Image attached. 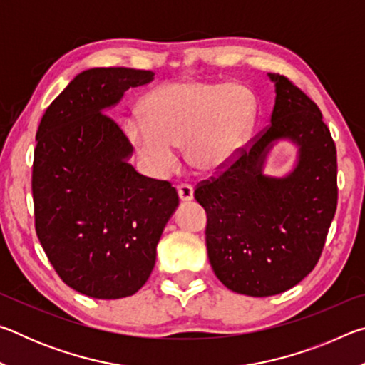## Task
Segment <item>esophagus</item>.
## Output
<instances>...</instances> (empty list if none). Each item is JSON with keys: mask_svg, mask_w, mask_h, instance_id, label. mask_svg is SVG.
<instances>
[{"mask_svg": "<svg viewBox=\"0 0 365 365\" xmlns=\"http://www.w3.org/2000/svg\"><path fill=\"white\" fill-rule=\"evenodd\" d=\"M177 193H178V197H180L182 202H188L193 200V187L191 185H178L177 187Z\"/></svg>", "mask_w": 365, "mask_h": 365, "instance_id": "esophagus-1", "label": "esophagus"}]
</instances>
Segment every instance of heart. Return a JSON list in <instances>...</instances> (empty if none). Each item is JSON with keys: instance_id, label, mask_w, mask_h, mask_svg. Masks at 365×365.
<instances>
[{"instance_id": "obj_1", "label": "heart", "mask_w": 365, "mask_h": 365, "mask_svg": "<svg viewBox=\"0 0 365 365\" xmlns=\"http://www.w3.org/2000/svg\"><path fill=\"white\" fill-rule=\"evenodd\" d=\"M146 119L130 115L125 133L145 168L165 177L177 168V148L196 174L214 177L230 168L255 120V100L237 83L185 80L158 86L145 101Z\"/></svg>"}]
</instances>
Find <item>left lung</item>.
Segmentation results:
<instances>
[{
    "instance_id": "8db88e82",
    "label": "left lung",
    "mask_w": 365,
    "mask_h": 365,
    "mask_svg": "<svg viewBox=\"0 0 365 365\" xmlns=\"http://www.w3.org/2000/svg\"><path fill=\"white\" fill-rule=\"evenodd\" d=\"M275 86L270 125L224 174L202 182L195 197L207 214L206 246L214 274L235 293L287 292L320 257L336 211V148L322 113L287 77ZM279 140L297 146L294 169L263 174Z\"/></svg>"
}]
</instances>
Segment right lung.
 Instances as JSON below:
<instances>
[{
    "label": "right lung",
    "instance_id": "1",
    "mask_svg": "<svg viewBox=\"0 0 365 365\" xmlns=\"http://www.w3.org/2000/svg\"><path fill=\"white\" fill-rule=\"evenodd\" d=\"M154 72L95 67L49 104L36 130L35 228L66 285L96 299L132 296L150 279L178 195L138 174L133 146L104 114Z\"/></svg>",
    "mask_w": 365,
    "mask_h": 365
}]
</instances>
